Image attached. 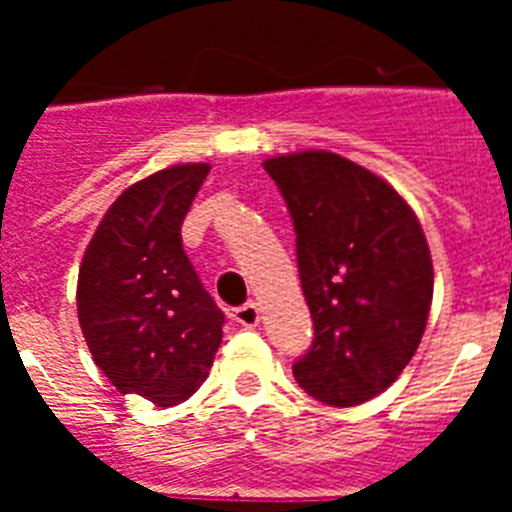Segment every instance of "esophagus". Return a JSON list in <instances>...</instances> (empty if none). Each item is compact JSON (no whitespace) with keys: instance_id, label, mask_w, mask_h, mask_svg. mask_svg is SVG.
Wrapping results in <instances>:
<instances>
[{"instance_id":"esophagus-1","label":"esophagus","mask_w":512,"mask_h":512,"mask_svg":"<svg viewBox=\"0 0 512 512\" xmlns=\"http://www.w3.org/2000/svg\"><path fill=\"white\" fill-rule=\"evenodd\" d=\"M233 320H235V323L246 325V328H253V325H259V320H261L259 305H256V302H246V305L235 307V310H233Z\"/></svg>"}]
</instances>
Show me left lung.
<instances>
[{"label": "left lung", "instance_id": "left-lung-1", "mask_svg": "<svg viewBox=\"0 0 512 512\" xmlns=\"http://www.w3.org/2000/svg\"><path fill=\"white\" fill-rule=\"evenodd\" d=\"M297 233V269L315 338L297 384L333 408L384 392L423 338L433 264L410 205L364 166L330 151L264 161Z\"/></svg>", "mask_w": 512, "mask_h": 512}]
</instances>
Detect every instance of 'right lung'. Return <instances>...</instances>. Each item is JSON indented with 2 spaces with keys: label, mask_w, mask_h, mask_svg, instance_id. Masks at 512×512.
Instances as JSON below:
<instances>
[{
  "label": "right lung",
  "mask_w": 512,
  "mask_h": 512,
  "mask_svg": "<svg viewBox=\"0 0 512 512\" xmlns=\"http://www.w3.org/2000/svg\"><path fill=\"white\" fill-rule=\"evenodd\" d=\"M207 174V164H179L125 189L81 259L76 307L94 364L122 395L158 408L200 390L223 341V310L182 246Z\"/></svg>",
  "instance_id": "right-lung-1"
}]
</instances>
